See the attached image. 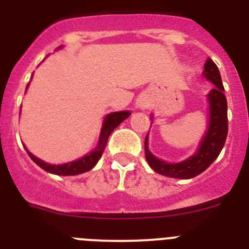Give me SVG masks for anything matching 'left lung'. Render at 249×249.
<instances>
[{"instance_id": "8db88e82", "label": "left lung", "mask_w": 249, "mask_h": 249, "mask_svg": "<svg viewBox=\"0 0 249 249\" xmlns=\"http://www.w3.org/2000/svg\"><path fill=\"white\" fill-rule=\"evenodd\" d=\"M204 76L215 86L208 94L210 100V126L202 141L201 146L195 156L181 163L169 164L158 160L152 155L147 147V137L144 141V155L151 168L155 172L172 178H193L206 171L213 160L218 157L224 146L228 133L227 98L224 96L223 83L218 67L211 58H207L204 65Z\"/></svg>"}]
</instances>
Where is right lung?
Instances as JSON below:
<instances>
[{
  "label": "right lung",
  "mask_w": 249,
  "mask_h": 249,
  "mask_svg": "<svg viewBox=\"0 0 249 249\" xmlns=\"http://www.w3.org/2000/svg\"><path fill=\"white\" fill-rule=\"evenodd\" d=\"M28 86V85H27ZM129 112L128 111H123V112H114V113H109L107 117L105 118V122H103L102 131H101L100 136V142H98V146L94 148V151H92L89 155L85 156L81 160H77L74 162H70V163L66 164H58V166H54V164H48L43 160H41L39 158L35 157L31 152L27 153L31 157V160H34L35 163L38 164L39 167L45 171L50 173H53V175L58 176H74V175H80V173L87 172L91 168H93L96 166V163L98 162V160L102 156L103 151L106 148V144H107V141H108L109 135H111L113 129L120 124L121 122L126 120L127 117H129Z\"/></svg>",
  "instance_id": "1"
}]
</instances>
